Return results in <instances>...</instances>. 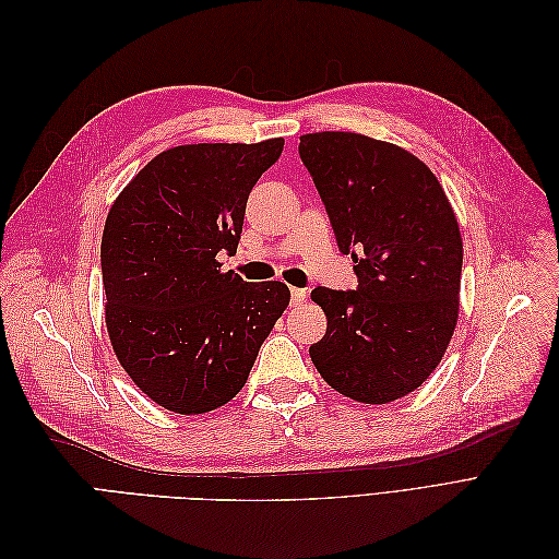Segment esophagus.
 <instances>
[{"instance_id": "esophagus-1", "label": "esophagus", "mask_w": 559, "mask_h": 559, "mask_svg": "<svg viewBox=\"0 0 559 559\" xmlns=\"http://www.w3.org/2000/svg\"><path fill=\"white\" fill-rule=\"evenodd\" d=\"M306 298H308L306 289H292V306H300Z\"/></svg>"}]
</instances>
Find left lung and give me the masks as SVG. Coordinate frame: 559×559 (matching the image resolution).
Returning a JSON list of instances; mask_svg holds the SVG:
<instances>
[{
    "label": "left lung",
    "instance_id": "obj_1",
    "mask_svg": "<svg viewBox=\"0 0 559 559\" xmlns=\"http://www.w3.org/2000/svg\"><path fill=\"white\" fill-rule=\"evenodd\" d=\"M357 289L317 286L326 333L310 347L335 392L389 403L441 364L460 314L462 235L441 183L408 151L357 132L298 144Z\"/></svg>",
    "mask_w": 559,
    "mask_h": 559
}]
</instances>
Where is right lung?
I'll return each mask as SVG.
<instances>
[{"mask_svg": "<svg viewBox=\"0 0 559 559\" xmlns=\"http://www.w3.org/2000/svg\"><path fill=\"white\" fill-rule=\"evenodd\" d=\"M282 148V138L167 148L109 210L99 261L111 345L167 411L228 403L289 306L286 284H249L216 261L238 251L247 198Z\"/></svg>", "mask_w": 559, "mask_h": 559, "instance_id": "obj_1", "label": "right lung"}]
</instances>
